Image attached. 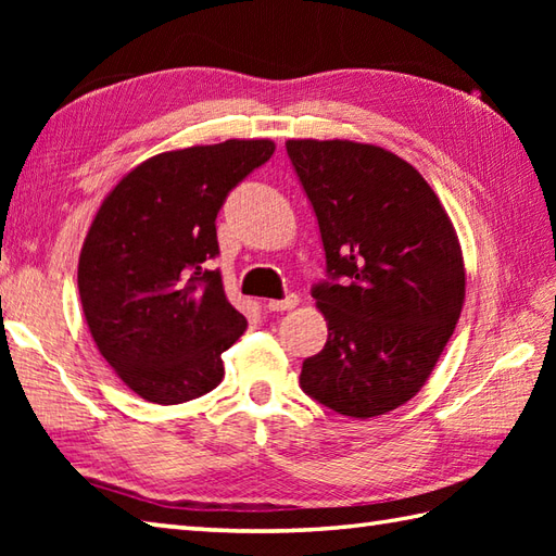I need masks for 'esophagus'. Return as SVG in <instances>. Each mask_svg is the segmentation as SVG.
<instances>
[{"mask_svg": "<svg viewBox=\"0 0 556 556\" xmlns=\"http://www.w3.org/2000/svg\"><path fill=\"white\" fill-rule=\"evenodd\" d=\"M296 305H299V299L291 293V296L281 299V301H267V311L269 313H285V311L296 308Z\"/></svg>", "mask_w": 556, "mask_h": 556, "instance_id": "34e87169", "label": "esophagus"}]
</instances>
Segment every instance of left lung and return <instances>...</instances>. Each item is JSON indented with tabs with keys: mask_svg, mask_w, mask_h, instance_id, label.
<instances>
[{
	"mask_svg": "<svg viewBox=\"0 0 556 556\" xmlns=\"http://www.w3.org/2000/svg\"><path fill=\"white\" fill-rule=\"evenodd\" d=\"M315 210L329 281L313 287L327 344L303 361V392L375 418L428 382L466 299L452 219L416 167L380 146L287 140Z\"/></svg>",
	"mask_w": 556,
	"mask_h": 556,
	"instance_id": "left-lung-1",
	"label": "left lung"
}]
</instances>
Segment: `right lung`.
<instances>
[{
    "label": "right lung",
    "instance_id": "add662e5",
    "mask_svg": "<svg viewBox=\"0 0 556 556\" xmlns=\"http://www.w3.org/2000/svg\"><path fill=\"white\" fill-rule=\"evenodd\" d=\"M267 138L160 152L104 195L78 257V293L96 346L119 380L152 404H184L224 377L222 353L245 332L227 301L217 212L265 164Z\"/></svg>",
    "mask_w": 556,
    "mask_h": 556
}]
</instances>
